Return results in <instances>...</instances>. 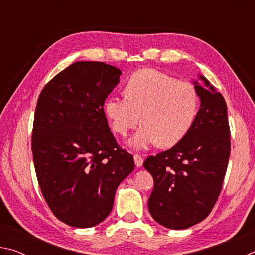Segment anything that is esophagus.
Here are the masks:
<instances>
[{
    "label": "esophagus",
    "instance_id": "1",
    "mask_svg": "<svg viewBox=\"0 0 255 255\" xmlns=\"http://www.w3.org/2000/svg\"><path fill=\"white\" fill-rule=\"evenodd\" d=\"M133 159H135V164L137 167H140L141 165H143V162H144V158L141 157V155L139 154H135L133 155Z\"/></svg>",
    "mask_w": 255,
    "mask_h": 255
}]
</instances>
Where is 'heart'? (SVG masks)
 <instances>
[{
  "label": "heart",
  "instance_id": "b5f03b06",
  "mask_svg": "<svg viewBox=\"0 0 255 255\" xmlns=\"http://www.w3.org/2000/svg\"><path fill=\"white\" fill-rule=\"evenodd\" d=\"M200 98L195 85L153 70L129 77L125 97L106 100L105 115L112 131L126 136L138 123L141 127L130 139L136 149L156 144L173 146L182 140L196 122Z\"/></svg>",
  "mask_w": 255,
  "mask_h": 255
}]
</instances>
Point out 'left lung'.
Returning <instances> with one entry per match:
<instances>
[{
	"label": "left lung",
	"instance_id": "obj_1",
	"mask_svg": "<svg viewBox=\"0 0 255 255\" xmlns=\"http://www.w3.org/2000/svg\"><path fill=\"white\" fill-rule=\"evenodd\" d=\"M195 82L201 105L196 122L171 149L145 159L154 189L148 210L171 230L196 225L210 214L223 187L231 153V130L225 99L204 76Z\"/></svg>",
	"mask_w": 255,
	"mask_h": 255
}]
</instances>
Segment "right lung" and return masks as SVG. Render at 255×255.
<instances>
[{
  "label": "right lung",
  "instance_id": "add662e5",
  "mask_svg": "<svg viewBox=\"0 0 255 255\" xmlns=\"http://www.w3.org/2000/svg\"><path fill=\"white\" fill-rule=\"evenodd\" d=\"M120 74L102 62H76L38 98L31 141L38 183L53 214L73 227L105 221L118 185L135 167L103 111Z\"/></svg>",
  "mask_w": 255,
  "mask_h": 255
}]
</instances>
